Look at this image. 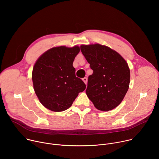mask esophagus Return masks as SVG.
<instances>
[{
    "mask_svg": "<svg viewBox=\"0 0 159 159\" xmlns=\"http://www.w3.org/2000/svg\"><path fill=\"white\" fill-rule=\"evenodd\" d=\"M82 80L84 81V82L86 84H87V77H84V78H83L82 79Z\"/></svg>",
    "mask_w": 159,
    "mask_h": 159,
    "instance_id": "obj_1",
    "label": "esophagus"
}]
</instances>
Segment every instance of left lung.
Returning <instances> with one entry per match:
<instances>
[{
  "instance_id": "left-lung-1",
  "label": "left lung",
  "mask_w": 159,
  "mask_h": 159,
  "mask_svg": "<svg viewBox=\"0 0 159 159\" xmlns=\"http://www.w3.org/2000/svg\"><path fill=\"white\" fill-rule=\"evenodd\" d=\"M80 50L93 70L88 77L87 97L100 111L115 109L121 102L129 88L128 63L118 52L104 45H81Z\"/></svg>"
}]
</instances>
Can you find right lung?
Returning a JSON list of instances; mask_svg holds the SVG:
<instances>
[{
	"mask_svg": "<svg viewBox=\"0 0 159 159\" xmlns=\"http://www.w3.org/2000/svg\"><path fill=\"white\" fill-rule=\"evenodd\" d=\"M80 48H52L36 61L32 72L35 93L40 102L55 112L69 109L86 85L75 76L73 62Z\"/></svg>",
	"mask_w": 159,
	"mask_h": 159,
	"instance_id": "1",
	"label": "right lung"
}]
</instances>
